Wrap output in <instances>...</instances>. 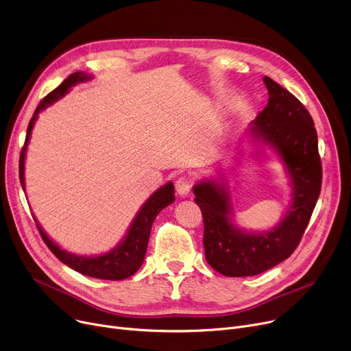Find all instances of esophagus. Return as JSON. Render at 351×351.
<instances>
[{
    "label": "esophagus",
    "mask_w": 351,
    "mask_h": 351,
    "mask_svg": "<svg viewBox=\"0 0 351 351\" xmlns=\"http://www.w3.org/2000/svg\"><path fill=\"white\" fill-rule=\"evenodd\" d=\"M175 188H176V192L179 193V196H188V193L191 192V188H192V179L186 175L179 176L175 182Z\"/></svg>",
    "instance_id": "obj_1"
}]
</instances>
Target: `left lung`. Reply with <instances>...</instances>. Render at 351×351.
<instances>
[{
  "mask_svg": "<svg viewBox=\"0 0 351 351\" xmlns=\"http://www.w3.org/2000/svg\"><path fill=\"white\" fill-rule=\"evenodd\" d=\"M263 81L269 102L253 121L250 132L254 139L274 147L291 179L293 200L283 222L266 233L237 230L229 219L226 188L210 180L193 186L195 202L204 216L206 261L229 278L259 274L287 259L302 241L322 189L317 132L308 110L271 78Z\"/></svg>",
  "mask_w": 351,
  "mask_h": 351,
  "instance_id": "left-lung-1",
  "label": "left lung"
}]
</instances>
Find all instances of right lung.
<instances>
[{"label": "right lung", "mask_w": 351, "mask_h": 351, "mask_svg": "<svg viewBox=\"0 0 351 351\" xmlns=\"http://www.w3.org/2000/svg\"><path fill=\"white\" fill-rule=\"evenodd\" d=\"M89 78L90 77L85 75V73H82V72L71 73V75L60 86H57L52 92H49V94L40 102V105L36 106L35 112L28 123L25 143L23 146L21 155H20V180H21L23 189L25 186L24 160H25V152H27V143L29 141L31 131H32V126H34L36 117H38L41 110L45 109L48 105H51L52 102L64 97L72 85H75L78 82H84ZM173 192H175V188H173L172 182L166 183L165 186L158 189L149 199L145 202V205L138 212L135 220L131 225V229H129V232L125 237V241L112 252L97 256V257H82V256H77L73 253H68L66 250H62L60 246L55 245L51 239L45 234V232L41 229V226L38 223H36V228H38L43 241L45 242L48 249L55 256H57L64 265L69 266L73 270L80 271L81 274L89 276V278H97V279H104V280H123V279L129 278V276L136 273L138 269L142 266L154 220L163 208L171 205L175 200Z\"/></svg>", "instance_id": "1"}]
</instances>
